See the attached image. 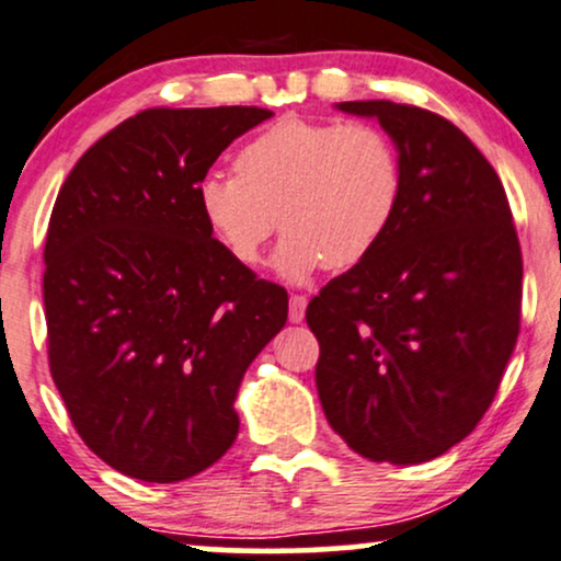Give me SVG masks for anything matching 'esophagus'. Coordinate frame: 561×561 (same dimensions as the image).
<instances>
[{
  "label": "esophagus",
  "instance_id": "esophagus-1",
  "mask_svg": "<svg viewBox=\"0 0 561 561\" xmlns=\"http://www.w3.org/2000/svg\"><path fill=\"white\" fill-rule=\"evenodd\" d=\"M304 317H307V296H291V301H288V320L299 324L304 322Z\"/></svg>",
  "mask_w": 561,
  "mask_h": 561
}]
</instances>
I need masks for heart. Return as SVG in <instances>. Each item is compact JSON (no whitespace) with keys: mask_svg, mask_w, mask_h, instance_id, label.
I'll return each instance as SVG.
<instances>
[{"mask_svg":"<svg viewBox=\"0 0 561 561\" xmlns=\"http://www.w3.org/2000/svg\"><path fill=\"white\" fill-rule=\"evenodd\" d=\"M403 199V163L390 135L369 122L286 116L252 137L237 174L207 171L199 216L241 265H257L280 224L273 267L304 283L317 270L354 267L382 244Z\"/></svg>","mask_w":561,"mask_h":561,"instance_id":"b5f03b06","label":"heart"}]
</instances>
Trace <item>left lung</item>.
Listing matches in <instances>:
<instances>
[{"instance_id": "left-lung-1", "label": "left lung", "mask_w": 561, "mask_h": 561, "mask_svg": "<svg viewBox=\"0 0 561 561\" xmlns=\"http://www.w3.org/2000/svg\"><path fill=\"white\" fill-rule=\"evenodd\" d=\"M335 108L390 135L403 199L382 244L309 301L317 392L354 453L416 466L492 405L520 330V244L500 176L453 122L392 101Z\"/></svg>"}]
</instances>
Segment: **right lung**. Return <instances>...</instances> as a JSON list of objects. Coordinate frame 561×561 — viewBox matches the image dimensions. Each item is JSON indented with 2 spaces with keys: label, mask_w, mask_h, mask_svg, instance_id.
I'll use <instances>...</instances> for the list:
<instances>
[{
  "label": "right lung",
  "mask_w": 561,
  "mask_h": 561,
  "mask_svg": "<svg viewBox=\"0 0 561 561\" xmlns=\"http://www.w3.org/2000/svg\"><path fill=\"white\" fill-rule=\"evenodd\" d=\"M257 106L148 108L61 184L44 249L48 364L103 462L148 483L210 468L239 434V385L288 296L213 239L197 184Z\"/></svg>",
  "instance_id": "obj_1"
}]
</instances>
